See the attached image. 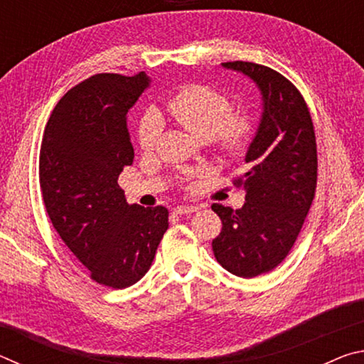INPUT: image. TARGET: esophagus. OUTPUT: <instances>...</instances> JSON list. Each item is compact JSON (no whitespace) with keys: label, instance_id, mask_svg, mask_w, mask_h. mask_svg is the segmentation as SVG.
Listing matches in <instances>:
<instances>
[{"label":"esophagus","instance_id":"obj_1","mask_svg":"<svg viewBox=\"0 0 364 364\" xmlns=\"http://www.w3.org/2000/svg\"><path fill=\"white\" fill-rule=\"evenodd\" d=\"M197 210H199V207L196 205H178L173 208V212L176 215H191V213H196Z\"/></svg>","mask_w":364,"mask_h":364}]
</instances>
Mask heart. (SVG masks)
Here are the masks:
<instances>
[{
  "instance_id": "heart-1",
  "label": "heart",
  "mask_w": 364,
  "mask_h": 364,
  "mask_svg": "<svg viewBox=\"0 0 364 364\" xmlns=\"http://www.w3.org/2000/svg\"><path fill=\"white\" fill-rule=\"evenodd\" d=\"M228 97L212 86L191 83L170 97L167 110L171 119L193 136L208 141L228 160L241 159L254 138V123L249 114L231 112ZM159 123L152 115L141 122L138 144L144 152L154 151L159 141Z\"/></svg>"
}]
</instances>
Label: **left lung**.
Wrapping results in <instances>:
<instances>
[{"label": "left lung", "instance_id": "left-lung-1", "mask_svg": "<svg viewBox=\"0 0 364 364\" xmlns=\"http://www.w3.org/2000/svg\"><path fill=\"white\" fill-rule=\"evenodd\" d=\"M258 85L263 96L260 127L245 156L249 170L234 180L245 204H213L221 232L212 241L217 262L241 278L268 273L284 260L315 199L316 136L300 91L279 72L244 60L223 63Z\"/></svg>", "mask_w": 364, "mask_h": 364}]
</instances>
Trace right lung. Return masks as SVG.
<instances>
[{
  "mask_svg": "<svg viewBox=\"0 0 364 364\" xmlns=\"http://www.w3.org/2000/svg\"><path fill=\"white\" fill-rule=\"evenodd\" d=\"M149 85L97 73L60 97L40 149V188L54 230L90 278L125 289L151 268L168 228L162 205H128L119 175L133 164L127 112Z\"/></svg>",
  "mask_w": 364,
  "mask_h": 364,
  "instance_id": "1",
  "label": "right lung"
}]
</instances>
